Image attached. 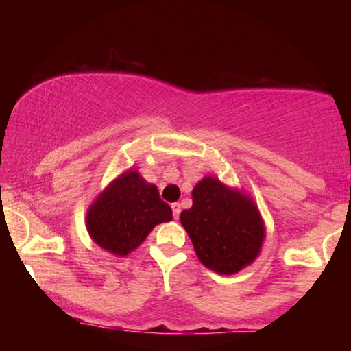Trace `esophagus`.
I'll return each mask as SVG.
<instances>
[{
  "label": "esophagus",
  "mask_w": 351,
  "mask_h": 351,
  "mask_svg": "<svg viewBox=\"0 0 351 351\" xmlns=\"http://www.w3.org/2000/svg\"><path fill=\"white\" fill-rule=\"evenodd\" d=\"M171 212H173V218L176 219L178 217H180V213H181V204L180 203L171 204Z\"/></svg>",
  "instance_id": "esophagus-1"
}]
</instances>
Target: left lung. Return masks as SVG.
Wrapping results in <instances>:
<instances>
[{
  "instance_id": "obj_1",
  "label": "left lung",
  "mask_w": 351,
  "mask_h": 351,
  "mask_svg": "<svg viewBox=\"0 0 351 351\" xmlns=\"http://www.w3.org/2000/svg\"><path fill=\"white\" fill-rule=\"evenodd\" d=\"M192 198L180 221L201 263L221 276L254 263L263 247L266 226L251 195L210 175L193 187Z\"/></svg>"
}]
</instances>
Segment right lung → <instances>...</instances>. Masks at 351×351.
Returning <instances> with one entry per match:
<instances>
[{"label":"right lung","mask_w":351,"mask_h":351,"mask_svg":"<svg viewBox=\"0 0 351 351\" xmlns=\"http://www.w3.org/2000/svg\"><path fill=\"white\" fill-rule=\"evenodd\" d=\"M171 219V209L159 198L158 187L136 169L114 178L86 212L91 240L116 257L138 249L156 224Z\"/></svg>","instance_id":"1"}]
</instances>
